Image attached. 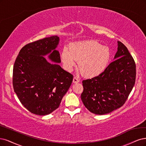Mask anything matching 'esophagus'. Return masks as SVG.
Wrapping results in <instances>:
<instances>
[{
    "instance_id": "1",
    "label": "esophagus",
    "mask_w": 146,
    "mask_h": 146,
    "mask_svg": "<svg viewBox=\"0 0 146 146\" xmlns=\"http://www.w3.org/2000/svg\"><path fill=\"white\" fill-rule=\"evenodd\" d=\"M79 79L76 78V77H74L73 78V82L74 83V84H76V83H78L79 82Z\"/></svg>"
}]
</instances>
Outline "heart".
I'll list each match as a JSON object with an SVG mask.
<instances>
[{"mask_svg": "<svg viewBox=\"0 0 146 146\" xmlns=\"http://www.w3.org/2000/svg\"><path fill=\"white\" fill-rule=\"evenodd\" d=\"M60 59L68 71H71L78 61L82 74L87 78H93L106 69L111 59V53L109 48L96 41L86 40L71 44L69 50L64 48Z\"/></svg>", "mask_w": 146, "mask_h": 146, "instance_id": "heart-1", "label": "heart"}]
</instances>
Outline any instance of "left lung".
<instances>
[{
    "mask_svg": "<svg viewBox=\"0 0 146 146\" xmlns=\"http://www.w3.org/2000/svg\"><path fill=\"white\" fill-rule=\"evenodd\" d=\"M114 61L99 76L84 80L81 100L94 114L102 115L119 109L132 90L136 65L126 46L117 41Z\"/></svg>",
    "mask_w": 146,
    "mask_h": 146,
    "instance_id": "1",
    "label": "left lung"
}]
</instances>
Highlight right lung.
Wrapping results in <instances>:
<instances>
[{"label":"right lung","mask_w":146,"mask_h":146,"mask_svg":"<svg viewBox=\"0 0 146 146\" xmlns=\"http://www.w3.org/2000/svg\"><path fill=\"white\" fill-rule=\"evenodd\" d=\"M60 39L46 37L25 45L13 67V84L19 100L32 113L46 115L59 107L73 76L58 64ZM47 55L52 63L44 58ZM54 63H53V62Z\"/></svg>","instance_id":"add662e5"}]
</instances>
